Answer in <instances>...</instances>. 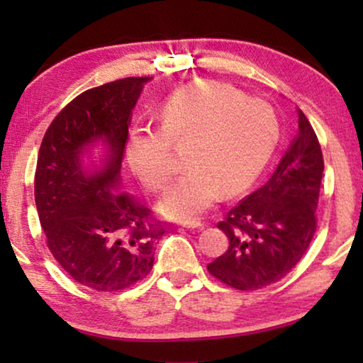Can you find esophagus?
Returning <instances> with one entry per match:
<instances>
[{"label":"esophagus","instance_id":"34e87169","mask_svg":"<svg viewBox=\"0 0 363 363\" xmlns=\"http://www.w3.org/2000/svg\"><path fill=\"white\" fill-rule=\"evenodd\" d=\"M180 225L183 228H201L203 223L200 220H183L180 221Z\"/></svg>","mask_w":363,"mask_h":363}]
</instances>
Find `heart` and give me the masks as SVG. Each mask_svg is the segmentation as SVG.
Returning <instances> with one entry per match:
<instances>
[{"mask_svg":"<svg viewBox=\"0 0 363 363\" xmlns=\"http://www.w3.org/2000/svg\"><path fill=\"white\" fill-rule=\"evenodd\" d=\"M158 130L137 127L127 138V162L142 186L158 193L175 175L170 148L186 145L185 175L160 201L163 215L191 220L255 180L274 150L279 123L272 108L220 82L178 89L158 111Z\"/></svg>","mask_w":363,"mask_h":363,"instance_id":"b5f03b06","label":"heart"}]
</instances>
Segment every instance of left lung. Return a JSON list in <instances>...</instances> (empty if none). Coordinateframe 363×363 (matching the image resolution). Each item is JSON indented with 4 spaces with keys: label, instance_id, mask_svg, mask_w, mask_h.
<instances>
[{
    "label": "left lung",
    "instance_id": "left-lung-1",
    "mask_svg": "<svg viewBox=\"0 0 363 363\" xmlns=\"http://www.w3.org/2000/svg\"><path fill=\"white\" fill-rule=\"evenodd\" d=\"M297 116L299 133L269 180L218 223L230 246L206 267L213 277L238 291L261 289L289 274L317 230L324 157L301 108Z\"/></svg>",
    "mask_w": 363,
    "mask_h": 363
}]
</instances>
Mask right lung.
<instances>
[{
    "label": "right lung",
    "mask_w": 363,
    "mask_h": 363,
    "mask_svg": "<svg viewBox=\"0 0 363 363\" xmlns=\"http://www.w3.org/2000/svg\"><path fill=\"white\" fill-rule=\"evenodd\" d=\"M150 79H118L79 94L39 147L34 200L49 251L74 281L99 292L122 291L147 277L155 242L167 230L147 206L113 190L132 108ZM99 138L108 143V158L89 174L80 157Z\"/></svg>",
    "instance_id": "right-lung-1"
}]
</instances>
